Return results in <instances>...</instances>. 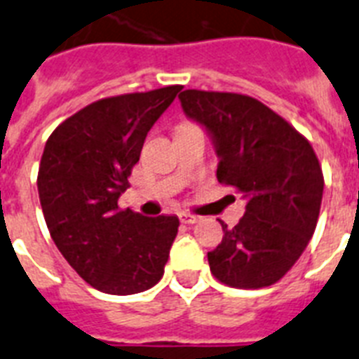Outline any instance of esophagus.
<instances>
[{
    "label": "esophagus",
    "mask_w": 359,
    "mask_h": 359,
    "mask_svg": "<svg viewBox=\"0 0 359 359\" xmlns=\"http://www.w3.org/2000/svg\"><path fill=\"white\" fill-rule=\"evenodd\" d=\"M180 221H182V223H186V225H194V223L201 221V217L199 215L186 214V212H182V214H180Z\"/></svg>",
    "instance_id": "obj_1"
}]
</instances>
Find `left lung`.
Wrapping results in <instances>:
<instances>
[{
  "instance_id": "left-lung-1",
  "label": "left lung",
  "mask_w": 359,
  "mask_h": 359,
  "mask_svg": "<svg viewBox=\"0 0 359 359\" xmlns=\"http://www.w3.org/2000/svg\"><path fill=\"white\" fill-rule=\"evenodd\" d=\"M182 110L206 129L219 156L217 180L247 201L212 252V275L240 290L278 282L310 243L321 210V165L310 142L258 99L184 90Z\"/></svg>"
}]
</instances>
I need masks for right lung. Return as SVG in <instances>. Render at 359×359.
Listing matches in <instances>:
<instances>
[{"label": "right lung", "instance_id": "add662e5", "mask_svg": "<svg viewBox=\"0 0 359 359\" xmlns=\"http://www.w3.org/2000/svg\"><path fill=\"white\" fill-rule=\"evenodd\" d=\"M180 92L99 99L58 125L43 147L38 195L57 249L95 290L133 295L153 287L179 232L177 215L145 217L118 206L145 136Z\"/></svg>", "mask_w": 359, "mask_h": 359}]
</instances>
